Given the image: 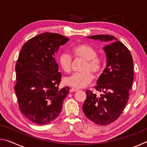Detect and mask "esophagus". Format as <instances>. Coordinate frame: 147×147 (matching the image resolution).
<instances>
[{
    "mask_svg": "<svg viewBox=\"0 0 147 147\" xmlns=\"http://www.w3.org/2000/svg\"><path fill=\"white\" fill-rule=\"evenodd\" d=\"M78 91V89H74V88H71L70 89V92H76Z\"/></svg>",
    "mask_w": 147,
    "mask_h": 147,
    "instance_id": "obj_1",
    "label": "esophagus"
}]
</instances>
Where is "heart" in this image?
<instances>
[{
	"label": "heart",
	"instance_id": "b5f03b06",
	"mask_svg": "<svg viewBox=\"0 0 147 147\" xmlns=\"http://www.w3.org/2000/svg\"><path fill=\"white\" fill-rule=\"evenodd\" d=\"M75 58H81L85 60L80 70L82 72L75 73L67 76L64 82L67 85L74 89H80L87 86L93 80V75H97L102 69V59L97 56L96 50L86 44H80L73 49ZM73 57L70 54L63 52L58 58V63L62 70L69 73L71 70Z\"/></svg>",
	"mask_w": 147,
	"mask_h": 147
}]
</instances>
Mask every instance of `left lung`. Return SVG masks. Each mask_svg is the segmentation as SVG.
Instances as JSON below:
<instances>
[{"label":"left lung","instance_id":"obj_1","mask_svg":"<svg viewBox=\"0 0 147 147\" xmlns=\"http://www.w3.org/2000/svg\"><path fill=\"white\" fill-rule=\"evenodd\" d=\"M88 38L105 42L107 65L97 80L96 90L86 91V99L82 106L89 120L99 125H107L121 115L129 98V91L134 80L133 58L128 49L111 35H96Z\"/></svg>","mask_w":147,"mask_h":147}]
</instances>
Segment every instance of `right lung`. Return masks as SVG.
Here are the masks:
<instances>
[{
	"label": "right lung",
	"mask_w": 147,
	"mask_h": 147,
	"mask_svg": "<svg viewBox=\"0 0 147 147\" xmlns=\"http://www.w3.org/2000/svg\"><path fill=\"white\" fill-rule=\"evenodd\" d=\"M69 40L59 34L45 32L29 39L20 52L14 89L20 110L34 123L49 124L61 112L70 88L59 89L61 74L56 53Z\"/></svg>",
	"instance_id": "obj_1"
}]
</instances>
